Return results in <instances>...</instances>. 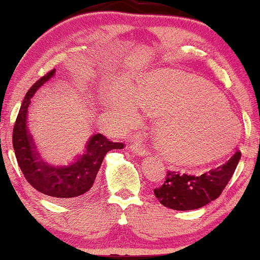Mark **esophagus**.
Returning <instances> with one entry per match:
<instances>
[{
    "label": "esophagus",
    "mask_w": 260,
    "mask_h": 260,
    "mask_svg": "<svg viewBox=\"0 0 260 260\" xmlns=\"http://www.w3.org/2000/svg\"><path fill=\"white\" fill-rule=\"evenodd\" d=\"M129 150L133 151L134 153H136V155L141 156V157H144V156L149 155V151L147 150V149L139 146V144H132V146L129 147Z\"/></svg>",
    "instance_id": "1"
}]
</instances>
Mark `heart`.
<instances>
[{
	"instance_id": "obj_1",
	"label": "heart",
	"mask_w": 260,
	"mask_h": 260,
	"mask_svg": "<svg viewBox=\"0 0 260 260\" xmlns=\"http://www.w3.org/2000/svg\"><path fill=\"white\" fill-rule=\"evenodd\" d=\"M139 102L157 114L158 144L169 159L202 164L219 158L239 141L240 122L230 104L211 83L180 71H158L135 90L116 82L105 95L109 116L133 122Z\"/></svg>"
}]
</instances>
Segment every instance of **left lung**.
<instances>
[{"mask_svg":"<svg viewBox=\"0 0 260 260\" xmlns=\"http://www.w3.org/2000/svg\"><path fill=\"white\" fill-rule=\"evenodd\" d=\"M241 152L237 150L230 159L201 175L182 174L169 171L165 182L153 189L155 196L166 208L196 210L217 200L234 174Z\"/></svg>","mask_w":260,"mask_h":260,"instance_id":"1","label":"left lung"}]
</instances>
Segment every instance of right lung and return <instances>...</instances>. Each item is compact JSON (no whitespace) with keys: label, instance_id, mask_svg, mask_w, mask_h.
Returning a JSON list of instances; mask_svg holds the SVG:
<instances>
[{"label":"right lung","instance_id":"add662e5","mask_svg":"<svg viewBox=\"0 0 260 260\" xmlns=\"http://www.w3.org/2000/svg\"><path fill=\"white\" fill-rule=\"evenodd\" d=\"M55 72L52 70L39 79L25 95L14 126L12 146L21 172L30 186L52 199L64 201L88 193L105 155L113 149H122L124 143L112 142L102 134H95L88 140L86 152L72 164L52 166L42 159L28 131L27 111L35 91L54 77Z\"/></svg>","mask_w":260,"mask_h":260}]
</instances>
